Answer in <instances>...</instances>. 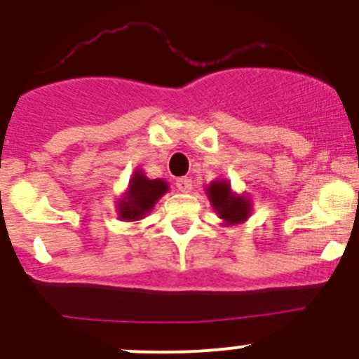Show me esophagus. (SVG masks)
Masks as SVG:
<instances>
[{
    "instance_id": "obj_1",
    "label": "esophagus",
    "mask_w": 359,
    "mask_h": 359,
    "mask_svg": "<svg viewBox=\"0 0 359 359\" xmlns=\"http://www.w3.org/2000/svg\"><path fill=\"white\" fill-rule=\"evenodd\" d=\"M175 184L179 191H182V193H189L191 186H193V180H191L189 177H180V179H177Z\"/></svg>"
}]
</instances>
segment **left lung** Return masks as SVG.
<instances>
[{
  "label": "left lung",
  "mask_w": 359,
  "mask_h": 359,
  "mask_svg": "<svg viewBox=\"0 0 359 359\" xmlns=\"http://www.w3.org/2000/svg\"><path fill=\"white\" fill-rule=\"evenodd\" d=\"M205 195L214 212H217L219 219H223V226L241 225L251 216L253 205L250 196L236 193L226 179L212 180L205 187Z\"/></svg>",
  "instance_id": "left-lung-1"
}]
</instances>
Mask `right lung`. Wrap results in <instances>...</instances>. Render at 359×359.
<instances>
[{
	"label": "right lung",
	"instance_id": "1",
	"mask_svg": "<svg viewBox=\"0 0 359 359\" xmlns=\"http://www.w3.org/2000/svg\"><path fill=\"white\" fill-rule=\"evenodd\" d=\"M170 189L163 179H149L140 168L134 170L126 193L116 200V214L122 221H140L156 207L157 200Z\"/></svg>",
	"mask_w": 359,
	"mask_h": 359
}]
</instances>
